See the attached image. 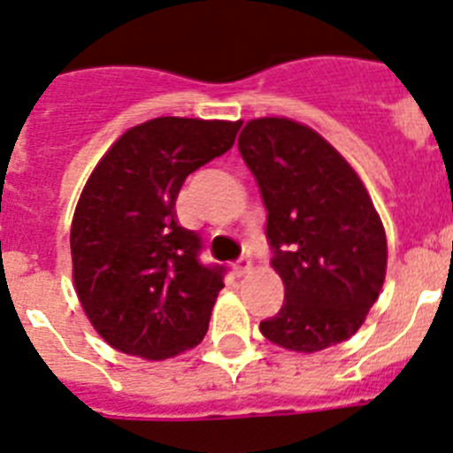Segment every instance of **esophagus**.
Returning <instances> with one entry per match:
<instances>
[{"mask_svg": "<svg viewBox=\"0 0 453 453\" xmlns=\"http://www.w3.org/2000/svg\"><path fill=\"white\" fill-rule=\"evenodd\" d=\"M250 269H253V265H250V259H249V257H239L237 262L232 265V271H234V275H239V278H242V275L249 273Z\"/></svg>", "mask_w": 453, "mask_h": 453, "instance_id": "esophagus-1", "label": "esophagus"}]
</instances>
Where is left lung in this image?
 <instances>
[{
  "instance_id": "obj_1",
  "label": "left lung",
  "mask_w": 453,
  "mask_h": 453,
  "mask_svg": "<svg viewBox=\"0 0 453 453\" xmlns=\"http://www.w3.org/2000/svg\"><path fill=\"white\" fill-rule=\"evenodd\" d=\"M239 152L266 207L271 265L285 285L280 312L259 324L273 344L314 353L349 340L367 317L388 266V242L367 188L314 129L257 118Z\"/></svg>"
}]
</instances>
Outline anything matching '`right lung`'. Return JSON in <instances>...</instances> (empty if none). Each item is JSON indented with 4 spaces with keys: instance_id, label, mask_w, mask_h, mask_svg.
Masks as SVG:
<instances>
[{
    "instance_id": "right-lung-1",
    "label": "right lung",
    "mask_w": 453,
    "mask_h": 453,
    "mask_svg": "<svg viewBox=\"0 0 453 453\" xmlns=\"http://www.w3.org/2000/svg\"><path fill=\"white\" fill-rule=\"evenodd\" d=\"M242 120L152 118L90 173L70 230L74 289L93 328L118 351L164 360L200 344L226 266L175 219L184 180L234 145Z\"/></svg>"
}]
</instances>
